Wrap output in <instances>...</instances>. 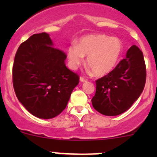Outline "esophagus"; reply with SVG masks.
<instances>
[{
	"instance_id": "obj_1",
	"label": "esophagus",
	"mask_w": 157,
	"mask_h": 157,
	"mask_svg": "<svg viewBox=\"0 0 157 157\" xmlns=\"http://www.w3.org/2000/svg\"><path fill=\"white\" fill-rule=\"evenodd\" d=\"M80 82H83H83H86V80L84 78V77H80Z\"/></svg>"
}]
</instances>
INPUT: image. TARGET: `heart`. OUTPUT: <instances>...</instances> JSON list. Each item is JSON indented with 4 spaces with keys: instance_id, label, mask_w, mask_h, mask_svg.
Masks as SVG:
<instances>
[{
    "instance_id": "obj_1",
    "label": "heart",
    "mask_w": 157,
    "mask_h": 157,
    "mask_svg": "<svg viewBox=\"0 0 157 157\" xmlns=\"http://www.w3.org/2000/svg\"><path fill=\"white\" fill-rule=\"evenodd\" d=\"M124 50L122 41L105 34L88 35L67 48L70 67L77 68L86 58V64L96 76H105L118 64Z\"/></svg>"
}]
</instances>
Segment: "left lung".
Listing matches in <instances>:
<instances>
[{"label": "left lung", "instance_id": "obj_1", "mask_svg": "<svg viewBox=\"0 0 157 157\" xmlns=\"http://www.w3.org/2000/svg\"><path fill=\"white\" fill-rule=\"evenodd\" d=\"M146 83V66L140 48L132 45L124 59L107 75L96 81L93 108L107 116L127 111L140 96Z\"/></svg>", "mask_w": 157, "mask_h": 157}]
</instances>
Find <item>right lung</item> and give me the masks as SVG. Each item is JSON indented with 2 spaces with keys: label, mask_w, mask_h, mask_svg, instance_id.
<instances>
[{
  "label": "right lung",
  "mask_w": 157,
  "mask_h": 157,
  "mask_svg": "<svg viewBox=\"0 0 157 157\" xmlns=\"http://www.w3.org/2000/svg\"><path fill=\"white\" fill-rule=\"evenodd\" d=\"M66 58L46 33L33 35L17 49L13 66L14 91L34 116L50 119L67 106L79 77L66 67Z\"/></svg>",
  "instance_id": "add662e5"
}]
</instances>
